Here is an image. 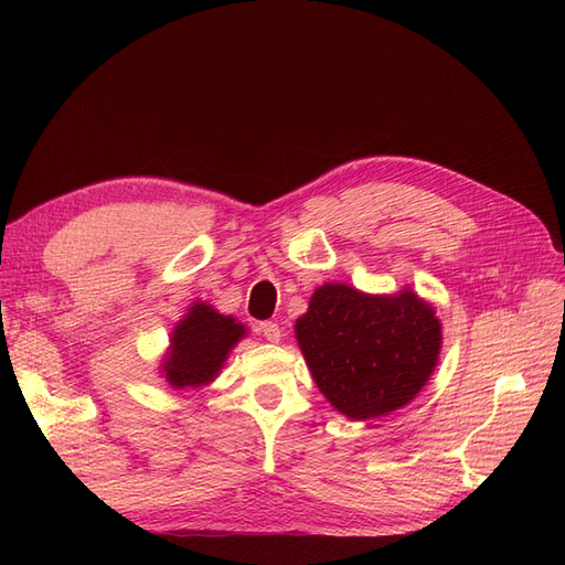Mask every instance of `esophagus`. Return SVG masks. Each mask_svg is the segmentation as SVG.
<instances>
[{"label": "esophagus", "instance_id": "esophagus-1", "mask_svg": "<svg viewBox=\"0 0 565 565\" xmlns=\"http://www.w3.org/2000/svg\"><path fill=\"white\" fill-rule=\"evenodd\" d=\"M259 330H262L264 339H266V341H273V344H278L280 337H282V334H280V328H278V322H262Z\"/></svg>", "mask_w": 565, "mask_h": 565}]
</instances>
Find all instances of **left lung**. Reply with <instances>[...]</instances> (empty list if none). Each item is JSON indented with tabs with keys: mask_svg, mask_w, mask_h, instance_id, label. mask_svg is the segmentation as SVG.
<instances>
[{
	"mask_svg": "<svg viewBox=\"0 0 565 565\" xmlns=\"http://www.w3.org/2000/svg\"><path fill=\"white\" fill-rule=\"evenodd\" d=\"M297 339L324 398L351 419H372L413 401L431 377L440 322L409 289L370 297L332 282L316 289Z\"/></svg>",
	"mask_w": 565,
	"mask_h": 565,
	"instance_id": "1",
	"label": "left lung"
}]
</instances>
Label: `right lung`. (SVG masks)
Wrapping results in <instances>:
<instances>
[{"label":"right lung","mask_w":565,"mask_h":565,"mask_svg":"<svg viewBox=\"0 0 565 565\" xmlns=\"http://www.w3.org/2000/svg\"><path fill=\"white\" fill-rule=\"evenodd\" d=\"M243 334L245 328L231 316L216 313L207 303H195L172 334V351L164 361L167 382L174 388L212 382Z\"/></svg>","instance_id":"1"}]
</instances>
